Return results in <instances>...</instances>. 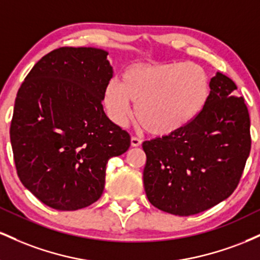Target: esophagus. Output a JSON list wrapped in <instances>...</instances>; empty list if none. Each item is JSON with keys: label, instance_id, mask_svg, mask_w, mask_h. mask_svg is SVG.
I'll return each instance as SVG.
<instances>
[{"label": "esophagus", "instance_id": "obj_1", "mask_svg": "<svg viewBox=\"0 0 260 260\" xmlns=\"http://www.w3.org/2000/svg\"><path fill=\"white\" fill-rule=\"evenodd\" d=\"M140 144H142V139L138 138V137H132L131 138V145L132 147H139Z\"/></svg>", "mask_w": 260, "mask_h": 260}]
</instances>
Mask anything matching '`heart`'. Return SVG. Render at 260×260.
<instances>
[{
    "instance_id": "b5f03b06",
    "label": "heart",
    "mask_w": 260,
    "mask_h": 260,
    "mask_svg": "<svg viewBox=\"0 0 260 260\" xmlns=\"http://www.w3.org/2000/svg\"><path fill=\"white\" fill-rule=\"evenodd\" d=\"M209 78L193 62L139 64L127 68L121 83L111 80L104 91L107 115L124 126L132 116L154 136L174 134L189 124L204 109Z\"/></svg>"
}]
</instances>
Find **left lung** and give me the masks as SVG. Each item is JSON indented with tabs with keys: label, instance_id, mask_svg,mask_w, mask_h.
<instances>
[{
	"label": "left lung",
	"instance_id": "1",
	"mask_svg": "<svg viewBox=\"0 0 260 260\" xmlns=\"http://www.w3.org/2000/svg\"><path fill=\"white\" fill-rule=\"evenodd\" d=\"M202 112L174 134L143 143V182L155 208L178 216L225 201L242 177L250 151V121L229 77L216 73Z\"/></svg>",
	"mask_w": 260,
	"mask_h": 260
}]
</instances>
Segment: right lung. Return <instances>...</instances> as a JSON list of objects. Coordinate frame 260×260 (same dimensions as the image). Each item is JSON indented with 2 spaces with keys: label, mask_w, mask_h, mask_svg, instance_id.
Instances as JSON below:
<instances>
[{
  "label": "right lung",
  "mask_w": 260,
  "mask_h": 260,
  "mask_svg": "<svg viewBox=\"0 0 260 260\" xmlns=\"http://www.w3.org/2000/svg\"><path fill=\"white\" fill-rule=\"evenodd\" d=\"M111 78L106 51L66 46L38 61L17 92L10 129L17 174L47 207L71 211L96 202L107 161L129 148V134L101 104Z\"/></svg>",
  "instance_id": "1"
}]
</instances>
